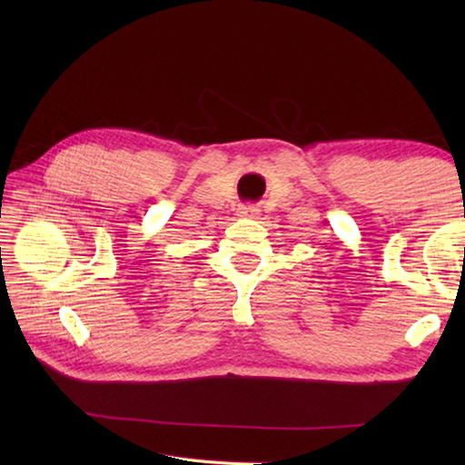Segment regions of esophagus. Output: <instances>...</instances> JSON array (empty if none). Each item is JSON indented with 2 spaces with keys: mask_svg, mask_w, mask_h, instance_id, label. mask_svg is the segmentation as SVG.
<instances>
[{
  "mask_svg": "<svg viewBox=\"0 0 465 465\" xmlns=\"http://www.w3.org/2000/svg\"><path fill=\"white\" fill-rule=\"evenodd\" d=\"M238 215H242V217H255V215H258V207H253V205H242Z\"/></svg>",
  "mask_w": 465,
  "mask_h": 465,
  "instance_id": "1",
  "label": "esophagus"
}]
</instances>
